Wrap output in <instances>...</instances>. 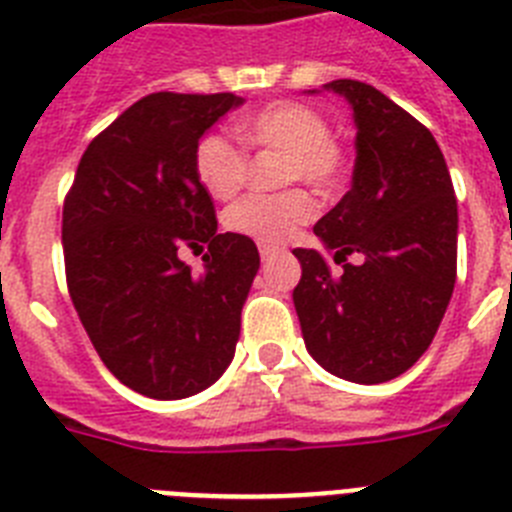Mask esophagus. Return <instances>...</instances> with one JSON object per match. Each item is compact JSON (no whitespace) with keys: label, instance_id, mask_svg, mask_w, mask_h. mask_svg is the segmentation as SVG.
Wrapping results in <instances>:
<instances>
[{"label":"esophagus","instance_id":"34e87169","mask_svg":"<svg viewBox=\"0 0 512 512\" xmlns=\"http://www.w3.org/2000/svg\"><path fill=\"white\" fill-rule=\"evenodd\" d=\"M259 251H261V259H269V256H274V253L279 251L277 246H271V243H259Z\"/></svg>","mask_w":512,"mask_h":512}]
</instances>
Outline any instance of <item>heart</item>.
I'll use <instances>...</instances> for the list:
<instances>
[{
  "mask_svg": "<svg viewBox=\"0 0 512 512\" xmlns=\"http://www.w3.org/2000/svg\"><path fill=\"white\" fill-rule=\"evenodd\" d=\"M248 148L282 151L279 182H305L312 189H333L341 182L343 151L330 138L325 117L300 102H274L238 122ZM248 158L225 133L202 135L194 148V174L210 197L230 200L246 182ZM315 212L305 189L251 194L225 210V228L259 243L289 241Z\"/></svg>",
  "mask_w": 512,
  "mask_h": 512,
  "instance_id": "obj_1",
  "label": "heart"
}]
</instances>
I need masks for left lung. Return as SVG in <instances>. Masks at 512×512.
I'll use <instances>...</instances> for the list:
<instances>
[{"label": "left lung", "instance_id": "obj_1", "mask_svg": "<svg viewBox=\"0 0 512 512\" xmlns=\"http://www.w3.org/2000/svg\"><path fill=\"white\" fill-rule=\"evenodd\" d=\"M328 92L354 110L351 189L315 223L323 248H295L302 338L325 372L390 382L428 351L456 282L454 184L431 130L364 81ZM348 255H359L351 265ZM342 266L338 275L329 261Z\"/></svg>", "mask_w": 512, "mask_h": 512}]
</instances>
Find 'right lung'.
Masks as SVG:
<instances>
[{"instance_id": "obj_1", "label": "right lung", "mask_w": 512, "mask_h": 512, "mask_svg": "<svg viewBox=\"0 0 512 512\" xmlns=\"http://www.w3.org/2000/svg\"><path fill=\"white\" fill-rule=\"evenodd\" d=\"M223 94L156 92L89 143L63 202L66 284L89 341L125 387L182 400L223 377L259 248L217 233L194 148L225 112ZM208 248L194 275L181 251Z\"/></svg>"}]
</instances>
